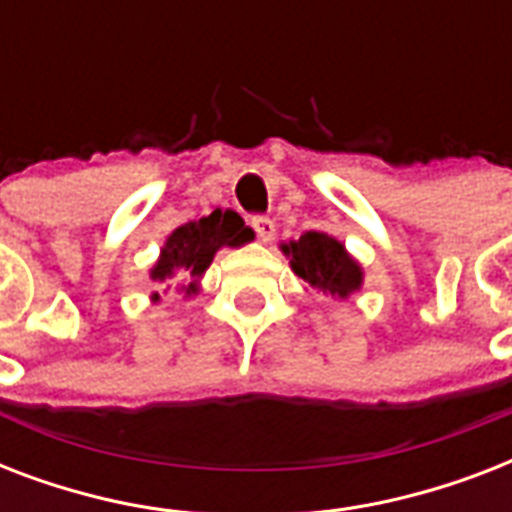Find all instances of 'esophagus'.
<instances>
[{
    "label": "esophagus",
    "instance_id": "esophagus-1",
    "mask_svg": "<svg viewBox=\"0 0 512 512\" xmlns=\"http://www.w3.org/2000/svg\"><path fill=\"white\" fill-rule=\"evenodd\" d=\"M252 228H255V233L260 236V241H271L273 233H276V225H273V220L265 215L252 217Z\"/></svg>",
    "mask_w": 512,
    "mask_h": 512
}]
</instances>
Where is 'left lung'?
<instances>
[{"label": "left lung", "mask_w": 512, "mask_h": 512, "mask_svg": "<svg viewBox=\"0 0 512 512\" xmlns=\"http://www.w3.org/2000/svg\"><path fill=\"white\" fill-rule=\"evenodd\" d=\"M281 252L289 257L295 276L321 295L348 300L364 287V268L345 244L324 231H308L297 241H284Z\"/></svg>", "instance_id": "obj_1"}]
</instances>
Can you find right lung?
Segmentation results:
<instances>
[{
    "mask_svg": "<svg viewBox=\"0 0 512 512\" xmlns=\"http://www.w3.org/2000/svg\"><path fill=\"white\" fill-rule=\"evenodd\" d=\"M255 239V231L244 225L233 209H215L212 215L180 225L167 236L159 249L156 263L148 271V279L162 292L151 295V303H159L172 287L183 297L201 292V279L223 247H244Z\"/></svg>",
    "mask_w": 512,
    "mask_h": 512,
    "instance_id": "right-lung-1",
    "label": "right lung"
}]
</instances>
